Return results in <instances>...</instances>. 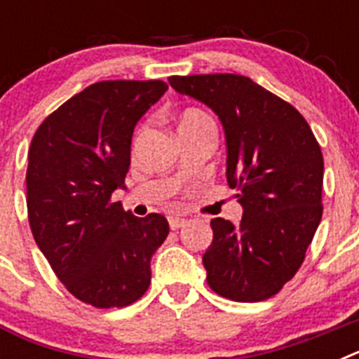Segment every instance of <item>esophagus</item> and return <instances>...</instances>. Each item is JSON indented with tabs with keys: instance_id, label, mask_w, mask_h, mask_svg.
<instances>
[{
	"instance_id": "obj_1",
	"label": "esophagus",
	"mask_w": 359,
	"mask_h": 359,
	"mask_svg": "<svg viewBox=\"0 0 359 359\" xmlns=\"http://www.w3.org/2000/svg\"><path fill=\"white\" fill-rule=\"evenodd\" d=\"M167 221H169V226L172 228V230H176V228H180L185 224V219L177 217V215H169V217H167Z\"/></svg>"
}]
</instances>
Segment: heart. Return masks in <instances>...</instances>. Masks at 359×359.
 Masks as SVG:
<instances>
[{"label": "heart", "mask_w": 359, "mask_h": 359, "mask_svg": "<svg viewBox=\"0 0 359 359\" xmlns=\"http://www.w3.org/2000/svg\"><path fill=\"white\" fill-rule=\"evenodd\" d=\"M205 122H212L210 116L205 115L203 111L189 109V111H185V113H182V115H180V118H177V131L183 128H190V126H196V123H205Z\"/></svg>", "instance_id": "1"}]
</instances>
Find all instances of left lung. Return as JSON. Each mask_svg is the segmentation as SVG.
Returning a JSON list of instances; mask_svg holds the SVG:
<instances>
[{"label": "left lung", "instance_id": "1", "mask_svg": "<svg viewBox=\"0 0 359 359\" xmlns=\"http://www.w3.org/2000/svg\"><path fill=\"white\" fill-rule=\"evenodd\" d=\"M180 95L210 107L223 126L226 180L243 219L210 221L203 255L208 286L236 302H261L294 277L322 219L323 156L291 104L233 73L170 77Z\"/></svg>", "mask_w": 359, "mask_h": 359}]
</instances>
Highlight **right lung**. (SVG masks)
I'll return each mask as SVG.
<instances>
[{
	"mask_svg": "<svg viewBox=\"0 0 359 359\" xmlns=\"http://www.w3.org/2000/svg\"><path fill=\"white\" fill-rule=\"evenodd\" d=\"M161 81H104L66 100L32 138L28 221L66 290L100 309L136 302L169 236L160 214L136 217L111 201L131 165L136 123L163 97Z\"/></svg>",
	"mask_w": 359,
	"mask_h": 359,
	"instance_id": "add662e5",
	"label": "right lung"
}]
</instances>
